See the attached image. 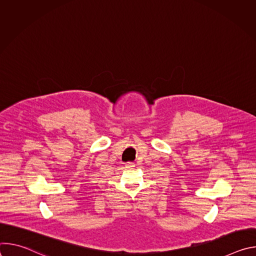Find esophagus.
<instances>
[{"label": "esophagus", "mask_w": 256, "mask_h": 256, "mask_svg": "<svg viewBox=\"0 0 256 256\" xmlns=\"http://www.w3.org/2000/svg\"><path fill=\"white\" fill-rule=\"evenodd\" d=\"M134 167V163H132V162H128L126 164V169H132Z\"/></svg>", "instance_id": "esophagus-1"}]
</instances>
